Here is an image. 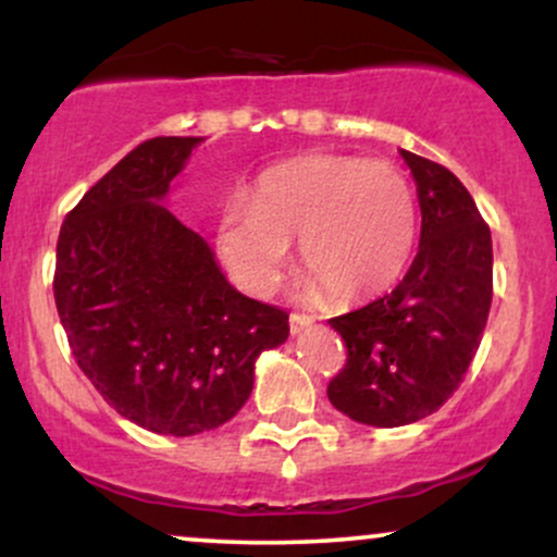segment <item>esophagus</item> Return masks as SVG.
Listing matches in <instances>:
<instances>
[{"instance_id":"34e87169","label":"esophagus","mask_w":557,"mask_h":557,"mask_svg":"<svg viewBox=\"0 0 557 557\" xmlns=\"http://www.w3.org/2000/svg\"><path fill=\"white\" fill-rule=\"evenodd\" d=\"M311 324H314V319H311L309 314H290V332H293V335L309 330Z\"/></svg>"}]
</instances>
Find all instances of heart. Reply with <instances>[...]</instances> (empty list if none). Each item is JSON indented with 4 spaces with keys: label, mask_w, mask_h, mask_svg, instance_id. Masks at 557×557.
Wrapping results in <instances>:
<instances>
[{
    "label": "heart",
    "mask_w": 557,
    "mask_h": 557,
    "mask_svg": "<svg viewBox=\"0 0 557 557\" xmlns=\"http://www.w3.org/2000/svg\"><path fill=\"white\" fill-rule=\"evenodd\" d=\"M417 227V194L395 164L309 154L261 172L251 203L227 201L216 243L240 283L267 296L285 270L287 243L298 238L309 290L361 304L400 277Z\"/></svg>",
    "instance_id": "obj_1"
}]
</instances>
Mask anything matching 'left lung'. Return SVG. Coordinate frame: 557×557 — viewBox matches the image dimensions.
Segmentation results:
<instances>
[{
	"mask_svg": "<svg viewBox=\"0 0 557 557\" xmlns=\"http://www.w3.org/2000/svg\"><path fill=\"white\" fill-rule=\"evenodd\" d=\"M419 253L387 296L330 319L348 359L327 398L361 424L403 426L437 411L463 382L492 304V235L463 183L411 151Z\"/></svg>",
	"mask_w": 557,
	"mask_h": 557,
	"instance_id": "8db88e82",
	"label": "left lung"
}]
</instances>
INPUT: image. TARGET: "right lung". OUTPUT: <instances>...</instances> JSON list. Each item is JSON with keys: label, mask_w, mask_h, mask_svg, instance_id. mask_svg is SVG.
Listing matches in <instances>:
<instances>
[{"label": "right lung", "mask_w": 557, "mask_h": 557, "mask_svg": "<svg viewBox=\"0 0 557 557\" xmlns=\"http://www.w3.org/2000/svg\"><path fill=\"white\" fill-rule=\"evenodd\" d=\"M203 138L138 144L65 216L54 304L70 350L120 417L190 437L240 411L253 361L287 341V311L227 283L164 194Z\"/></svg>", "instance_id": "1"}]
</instances>
